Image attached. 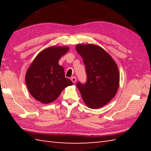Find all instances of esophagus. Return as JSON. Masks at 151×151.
I'll use <instances>...</instances> for the list:
<instances>
[{
    "label": "esophagus",
    "instance_id": "esophagus-1",
    "mask_svg": "<svg viewBox=\"0 0 151 151\" xmlns=\"http://www.w3.org/2000/svg\"><path fill=\"white\" fill-rule=\"evenodd\" d=\"M70 80H71V81L75 83L76 81V78L75 77V76H73V77H71V78H70Z\"/></svg>",
    "mask_w": 151,
    "mask_h": 151
}]
</instances>
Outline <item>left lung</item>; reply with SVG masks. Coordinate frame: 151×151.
Listing matches in <instances>:
<instances>
[{
	"label": "left lung",
	"instance_id": "obj_1",
	"mask_svg": "<svg viewBox=\"0 0 151 151\" xmlns=\"http://www.w3.org/2000/svg\"><path fill=\"white\" fill-rule=\"evenodd\" d=\"M76 49L82 58L87 76L86 82H77L76 87L89 108L102 107L115 97L118 89L119 73L117 64L97 45L78 44Z\"/></svg>",
	"mask_w": 151,
	"mask_h": 151
}]
</instances>
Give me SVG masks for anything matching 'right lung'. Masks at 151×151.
Masks as SVG:
<instances>
[{
  "mask_svg": "<svg viewBox=\"0 0 151 151\" xmlns=\"http://www.w3.org/2000/svg\"><path fill=\"white\" fill-rule=\"evenodd\" d=\"M68 47H51L38 54L28 69L25 81L28 91L37 101L50 103L73 82L65 77L63 67L58 64Z\"/></svg>",
  "mask_w": 151,
  "mask_h": 151,
  "instance_id": "obj_1",
  "label": "right lung"
}]
</instances>
